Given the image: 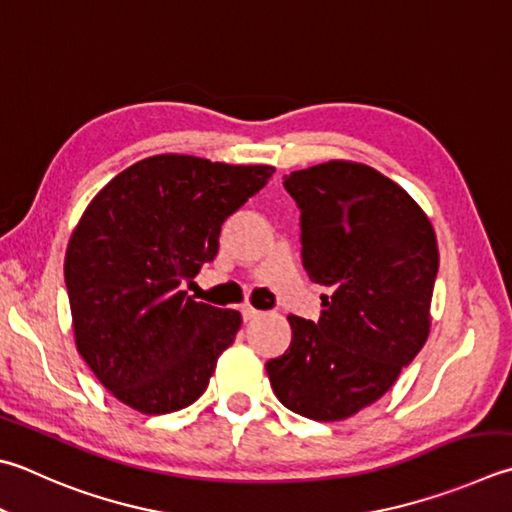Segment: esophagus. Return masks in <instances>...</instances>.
Here are the masks:
<instances>
[{
    "label": "esophagus",
    "instance_id": "esophagus-1",
    "mask_svg": "<svg viewBox=\"0 0 512 512\" xmlns=\"http://www.w3.org/2000/svg\"><path fill=\"white\" fill-rule=\"evenodd\" d=\"M240 312H243V318H245V321H252V318H256V316L260 314L252 303H243V305H240Z\"/></svg>",
    "mask_w": 512,
    "mask_h": 512
}]
</instances>
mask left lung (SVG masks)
<instances>
[{
    "label": "left lung",
    "instance_id": "obj_1",
    "mask_svg": "<svg viewBox=\"0 0 512 512\" xmlns=\"http://www.w3.org/2000/svg\"><path fill=\"white\" fill-rule=\"evenodd\" d=\"M283 185L301 207L305 272L332 294L316 323L287 316L292 343L265 370L285 408L343 421L379 401L428 341L435 227L406 189L361 162L292 171Z\"/></svg>",
    "mask_w": 512,
    "mask_h": 512
}]
</instances>
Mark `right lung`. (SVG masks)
Returning a JSON list of instances; mask_svg holds the SVG:
<instances>
[{"mask_svg":"<svg viewBox=\"0 0 512 512\" xmlns=\"http://www.w3.org/2000/svg\"><path fill=\"white\" fill-rule=\"evenodd\" d=\"M272 173L162 153L120 171L84 209L64 258L75 347L124 406L167 414L207 390L243 316L182 285L214 260L227 216Z\"/></svg>","mask_w":512,"mask_h":512,"instance_id":"1","label":"right lung"}]
</instances>
